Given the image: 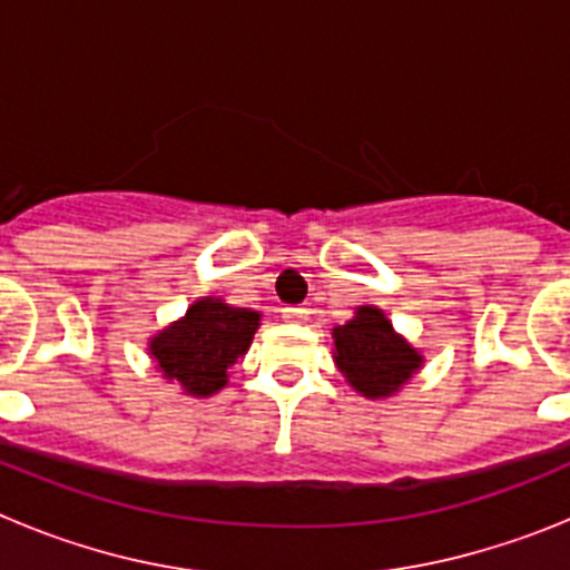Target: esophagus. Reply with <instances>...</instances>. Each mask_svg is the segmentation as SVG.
Here are the masks:
<instances>
[{"instance_id":"34e87169","label":"esophagus","mask_w":570,"mask_h":570,"mask_svg":"<svg viewBox=\"0 0 570 570\" xmlns=\"http://www.w3.org/2000/svg\"><path fill=\"white\" fill-rule=\"evenodd\" d=\"M282 316L288 322H302L308 316V308H302V305H288V308H282Z\"/></svg>"}]
</instances>
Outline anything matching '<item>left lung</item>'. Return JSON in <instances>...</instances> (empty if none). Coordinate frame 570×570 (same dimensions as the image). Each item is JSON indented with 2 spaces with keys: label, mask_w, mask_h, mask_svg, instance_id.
I'll return each instance as SVG.
<instances>
[{
  "label": "left lung",
  "mask_w": 570,
  "mask_h": 570,
  "mask_svg": "<svg viewBox=\"0 0 570 570\" xmlns=\"http://www.w3.org/2000/svg\"><path fill=\"white\" fill-rule=\"evenodd\" d=\"M334 345L342 374L371 400L394 394L422 362L414 347L394 334L385 314L371 305H362L354 320L334 328Z\"/></svg>",
  "instance_id": "1"
}]
</instances>
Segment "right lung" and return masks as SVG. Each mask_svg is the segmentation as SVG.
Instances as JSON below:
<instances>
[{
    "label": "right lung",
    "instance_id": "obj_1",
    "mask_svg": "<svg viewBox=\"0 0 570 570\" xmlns=\"http://www.w3.org/2000/svg\"><path fill=\"white\" fill-rule=\"evenodd\" d=\"M259 314L230 308L223 299H199L185 320L150 342L163 374L194 396H210L228 382V367L248 351Z\"/></svg>",
    "mask_w": 570,
    "mask_h": 570
}]
</instances>
